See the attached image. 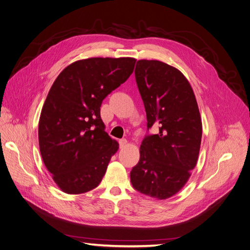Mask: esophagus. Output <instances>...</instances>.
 <instances>
[{
  "mask_svg": "<svg viewBox=\"0 0 250 250\" xmlns=\"http://www.w3.org/2000/svg\"><path fill=\"white\" fill-rule=\"evenodd\" d=\"M126 144H127V140L126 139L119 140V147H120V148H123V147H125Z\"/></svg>",
  "mask_w": 250,
  "mask_h": 250,
  "instance_id": "obj_1",
  "label": "esophagus"
}]
</instances>
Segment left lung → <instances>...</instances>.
I'll return each instance as SVG.
<instances>
[{"label": "left lung", "instance_id": "1", "mask_svg": "<svg viewBox=\"0 0 250 250\" xmlns=\"http://www.w3.org/2000/svg\"><path fill=\"white\" fill-rule=\"evenodd\" d=\"M135 77L147 130L159 125L160 132L145 136L131 182L143 195L166 200L184 187L197 165L202 140L199 107L188 79L168 63L138 61Z\"/></svg>", "mask_w": 250, "mask_h": 250}]
</instances>
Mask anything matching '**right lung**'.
Masks as SVG:
<instances>
[{"mask_svg": "<svg viewBox=\"0 0 250 250\" xmlns=\"http://www.w3.org/2000/svg\"><path fill=\"white\" fill-rule=\"evenodd\" d=\"M133 58H91L73 62L55 79L39 119L45 167L64 192L97 188L118 143L105 132L102 102L134 71Z\"/></svg>", "mask_w": 250, "mask_h": 250, "instance_id": "add662e5", "label": "right lung"}]
</instances>
